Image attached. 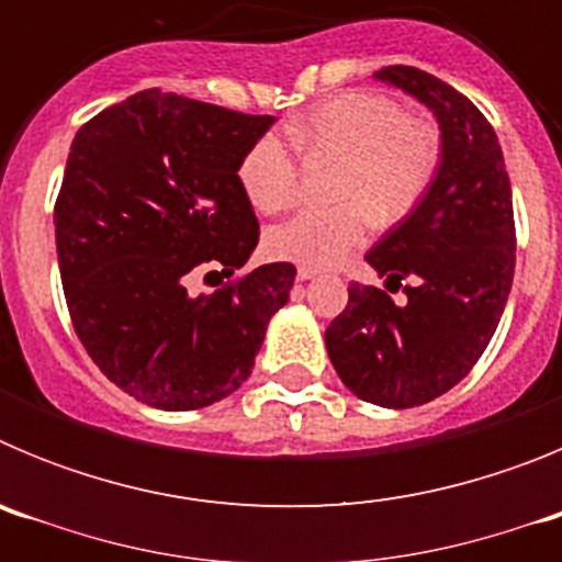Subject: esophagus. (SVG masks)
Instances as JSON below:
<instances>
[{
  "label": "esophagus",
  "instance_id": "34e87169",
  "mask_svg": "<svg viewBox=\"0 0 562 562\" xmlns=\"http://www.w3.org/2000/svg\"><path fill=\"white\" fill-rule=\"evenodd\" d=\"M312 276H317V270H312V267H297V281H306Z\"/></svg>",
  "mask_w": 562,
  "mask_h": 562
}]
</instances>
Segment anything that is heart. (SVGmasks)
<instances>
[{"instance_id":"b5f03b06","label":"heart","mask_w":562,"mask_h":562,"mask_svg":"<svg viewBox=\"0 0 562 562\" xmlns=\"http://www.w3.org/2000/svg\"><path fill=\"white\" fill-rule=\"evenodd\" d=\"M297 151L340 157L335 207H312L270 227V256L324 270L349 258L371 225L391 227L425 200L441 166V137L425 117L380 92H342L286 123ZM238 182L258 213H281L297 196L301 168L276 132L250 143L238 162Z\"/></svg>"}]
</instances>
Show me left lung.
I'll use <instances>...</instances> for the list:
<instances>
[{
	"mask_svg": "<svg viewBox=\"0 0 562 562\" xmlns=\"http://www.w3.org/2000/svg\"><path fill=\"white\" fill-rule=\"evenodd\" d=\"M376 78L434 109L441 166L425 200L366 252L389 290L409 278L406 301L355 281L326 349L360 400L414 408L464 380L498 329L515 276L513 188L495 128L470 98L405 64Z\"/></svg>",
	"mask_w": 562,
	"mask_h": 562,
	"instance_id": "8db88e82",
	"label": "left lung"
}]
</instances>
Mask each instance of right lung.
Here are the masks:
<instances>
[{"instance_id": "obj_1", "label": "right lung", "mask_w": 562, "mask_h": 562, "mask_svg": "<svg viewBox=\"0 0 562 562\" xmlns=\"http://www.w3.org/2000/svg\"><path fill=\"white\" fill-rule=\"evenodd\" d=\"M272 121L143 89L69 146L53 213L69 321L98 369L143 405L196 411L233 394L290 301V261L233 276L261 233L238 162ZM205 263L232 281L191 299L187 276Z\"/></svg>"}]
</instances>
